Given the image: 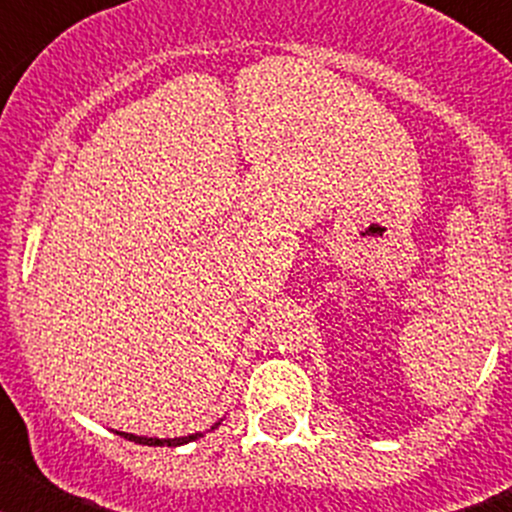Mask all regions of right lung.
Listing matches in <instances>:
<instances>
[{
	"label": "right lung",
	"instance_id": "right-lung-1",
	"mask_svg": "<svg viewBox=\"0 0 512 512\" xmlns=\"http://www.w3.org/2000/svg\"><path fill=\"white\" fill-rule=\"evenodd\" d=\"M217 425H220V420L212 425L210 431H215ZM115 433L122 438H128V441L140 443V446H184V443L202 438V433H189V436H179V438H151V436H135V433H122V431H115Z\"/></svg>",
	"mask_w": 512,
	"mask_h": 512
}]
</instances>
